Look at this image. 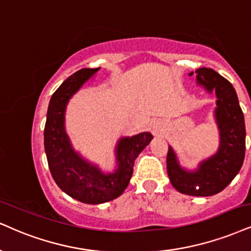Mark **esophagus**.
I'll use <instances>...</instances> for the list:
<instances>
[{"mask_svg":"<svg viewBox=\"0 0 251 251\" xmlns=\"http://www.w3.org/2000/svg\"><path fill=\"white\" fill-rule=\"evenodd\" d=\"M152 130H153L154 134H158V132L160 131V125H159V123H153Z\"/></svg>","mask_w":251,"mask_h":251,"instance_id":"esophagus-1","label":"esophagus"}]
</instances>
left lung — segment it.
I'll list each match as a JSON object with an SVG mask.
<instances>
[{
    "instance_id": "1",
    "label": "left lung",
    "mask_w": 251,
    "mask_h": 251,
    "mask_svg": "<svg viewBox=\"0 0 251 251\" xmlns=\"http://www.w3.org/2000/svg\"><path fill=\"white\" fill-rule=\"evenodd\" d=\"M193 72L190 73L192 75ZM197 82L208 93L215 92L214 116L220 144L216 153L199 164L194 171L179 165L177 154L169 147L166 168L172 186L180 193L194 197H209L221 192L242 168L246 153V126L239 99L233 85L212 69H198Z\"/></svg>"
}]
</instances>
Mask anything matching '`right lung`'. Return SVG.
Returning a JSON list of instances; mask_svg holds the SVG:
<instances>
[{
  "instance_id": "right-lung-1",
  "label": "right lung",
  "mask_w": 251,
  "mask_h": 251,
  "mask_svg": "<svg viewBox=\"0 0 251 251\" xmlns=\"http://www.w3.org/2000/svg\"><path fill=\"white\" fill-rule=\"evenodd\" d=\"M99 69H82L67 78L51 97L44 129V148L55 184L67 196L83 203L98 205L116 199L128 186L135 159L152 140L150 132L122 137L115 148L117 168L103 173L72 148L65 130V111L70 99Z\"/></svg>"
}]
</instances>
